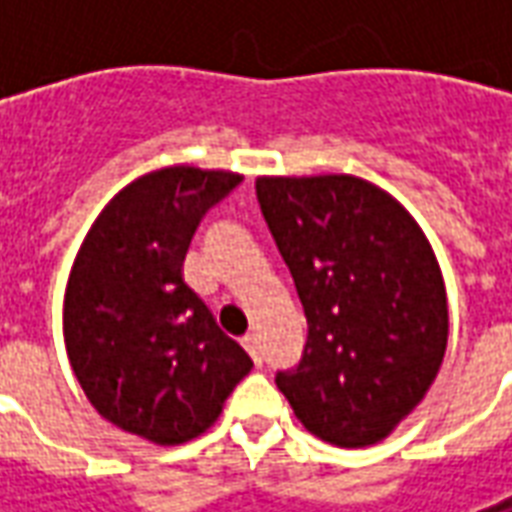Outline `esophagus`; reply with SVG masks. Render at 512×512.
<instances>
[{"label": "esophagus", "instance_id": "esophagus-1", "mask_svg": "<svg viewBox=\"0 0 512 512\" xmlns=\"http://www.w3.org/2000/svg\"><path fill=\"white\" fill-rule=\"evenodd\" d=\"M241 343H244V348H246V351H249V356L255 359L257 365H263V345H260V337H257V334L252 332V334H246Z\"/></svg>", "mask_w": 512, "mask_h": 512}]
</instances>
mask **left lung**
Returning <instances> with one entry per match:
<instances>
[{
    "instance_id": "left-lung-1",
    "label": "left lung",
    "mask_w": 512,
    "mask_h": 512,
    "mask_svg": "<svg viewBox=\"0 0 512 512\" xmlns=\"http://www.w3.org/2000/svg\"><path fill=\"white\" fill-rule=\"evenodd\" d=\"M255 189L310 329L279 392L312 436L378 444L444 362L450 312L433 246L389 191L356 175H263Z\"/></svg>"
}]
</instances>
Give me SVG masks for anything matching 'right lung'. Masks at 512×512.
<instances>
[{
	"label": "right lung",
	"instance_id": "add662e5",
	"mask_svg": "<svg viewBox=\"0 0 512 512\" xmlns=\"http://www.w3.org/2000/svg\"><path fill=\"white\" fill-rule=\"evenodd\" d=\"M244 175L161 167L106 202L73 260L62 334L73 376L112 425L161 447L197 439L252 359L183 282L205 211Z\"/></svg>",
	"mask_w": 512,
	"mask_h": 512
}]
</instances>
